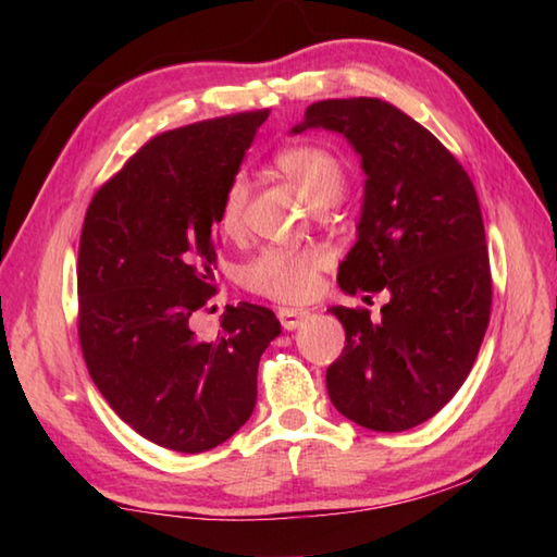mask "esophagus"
<instances>
[{"mask_svg": "<svg viewBox=\"0 0 557 557\" xmlns=\"http://www.w3.org/2000/svg\"><path fill=\"white\" fill-rule=\"evenodd\" d=\"M277 318H280V323L285 330H297L306 321V318H309V313L297 311V309H280Z\"/></svg>", "mask_w": 557, "mask_h": 557, "instance_id": "1", "label": "esophagus"}]
</instances>
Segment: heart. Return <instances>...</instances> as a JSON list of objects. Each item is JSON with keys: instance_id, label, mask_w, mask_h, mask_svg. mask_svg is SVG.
Segmentation results:
<instances>
[{"instance_id": "b5f03b06", "label": "heart", "mask_w": 557, "mask_h": 557, "mask_svg": "<svg viewBox=\"0 0 557 557\" xmlns=\"http://www.w3.org/2000/svg\"><path fill=\"white\" fill-rule=\"evenodd\" d=\"M275 170L309 200L313 208L337 203L347 188V170L333 150L315 144H299L282 148ZM248 200V182L244 174H234L218 210V224L224 236L239 234ZM327 265L323 248H265L239 270L242 285L280 304H301L318 292V277Z\"/></svg>"}]
</instances>
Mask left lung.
Returning a JSON list of instances; mask_svg holds the SVG:
<instances>
[{
  "mask_svg": "<svg viewBox=\"0 0 557 557\" xmlns=\"http://www.w3.org/2000/svg\"><path fill=\"white\" fill-rule=\"evenodd\" d=\"M306 128L345 136L366 172L339 287L387 294L381 321L369 309H330L347 345L327 369V395L363 429H413L455 397L488 327L493 282L476 188L429 128L385 100L313 102L292 134Z\"/></svg>",
  "mask_w": 557,
  "mask_h": 557,
  "instance_id": "1",
  "label": "left lung"
}]
</instances>
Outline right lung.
<instances>
[{"mask_svg": "<svg viewBox=\"0 0 557 557\" xmlns=\"http://www.w3.org/2000/svg\"><path fill=\"white\" fill-rule=\"evenodd\" d=\"M268 110L164 132L104 182L78 244V339L92 383L124 423L196 455L248 421L258 361L280 335L265 306H230L215 339L191 315L215 294L218 210Z\"/></svg>", "mask_w": 557, "mask_h": 557, "instance_id": "obj_1", "label": "right lung"}]
</instances>
